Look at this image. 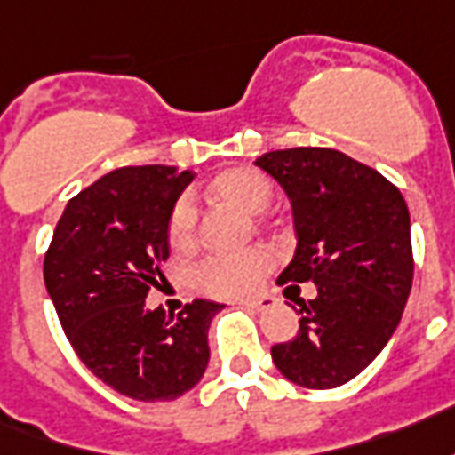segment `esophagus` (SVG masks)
I'll list each match as a JSON object with an SVG mask.
<instances>
[{"mask_svg":"<svg viewBox=\"0 0 455 455\" xmlns=\"http://www.w3.org/2000/svg\"><path fill=\"white\" fill-rule=\"evenodd\" d=\"M242 305H244V307H250V310H254V313H264V310H268V307L274 305V298H268V296L250 298V300H242Z\"/></svg>","mask_w":455,"mask_h":455,"instance_id":"1","label":"esophagus"}]
</instances>
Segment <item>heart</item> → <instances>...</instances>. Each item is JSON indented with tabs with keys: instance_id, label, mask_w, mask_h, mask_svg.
<instances>
[{
	"instance_id": "1",
	"label": "heart",
	"mask_w": 455,
	"mask_h": 455,
	"mask_svg": "<svg viewBox=\"0 0 455 455\" xmlns=\"http://www.w3.org/2000/svg\"><path fill=\"white\" fill-rule=\"evenodd\" d=\"M211 191L220 198L235 201L250 213H261L274 201V184L261 172L250 167H232L220 172L211 181ZM198 230V208L181 196L169 213L167 237L177 251L194 247ZM274 267V257L268 250H250L240 254H211L194 271L196 288L205 296L215 298H244L251 296L261 286V278Z\"/></svg>"
}]
</instances>
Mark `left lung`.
Instances as JSON below:
<instances>
[{
	"mask_svg": "<svg viewBox=\"0 0 455 455\" xmlns=\"http://www.w3.org/2000/svg\"><path fill=\"white\" fill-rule=\"evenodd\" d=\"M286 191L298 247L278 276L313 281L300 305V330L271 347V359L296 386L330 390L356 378L400 324L412 288L410 211L395 184L330 148H291L254 162Z\"/></svg>",
	"mask_w": 455,
	"mask_h": 455,
	"instance_id": "1",
	"label": "left lung"
}]
</instances>
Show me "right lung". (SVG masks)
I'll return each instance as SVG.
<instances>
[{"instance_id": "add662e5", "label": "right lung", "mask_w": 455, "mask_h": 455, "mask_svg": "<svg viewBox=\"0 0 455 455\" xmlns=\"http://www.w3.org/2000/svg\"><path fill=\"white\" fill-rule=\"evenodd\" d=\"M191 172L121 167L69 198L43 261L60 324L82 363L132 400H177L204 378L208 327L225 305L150 310L169 257L167 223Z\"/></svg>"}]
</instances>
